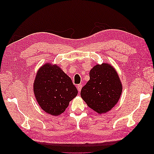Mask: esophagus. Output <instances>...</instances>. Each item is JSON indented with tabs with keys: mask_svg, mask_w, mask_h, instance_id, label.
Here are the masks:
<instances>
[{
	"mask_svg": "<svg viewBox=\"0 0 154 154\" xmlns=\"http://www.w3.org/2000/svg\"><path fill=\"white\" fill-rule=\"evenodd\" d=\"M82 84H79V85H78V86H77V88H78V91H79V92H80V91H81V90H82Z\"/></svg>",
	"mask_w": 154,
	"mask_h": 154,
	"instance_id": "34e87169",
	"label": "esophagus"
}]
</instances>
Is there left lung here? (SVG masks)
<instances>
[{
  "instance_id": "1",
  "label": "left lung",
  "mask_w": 154,
  "mask_h": 154,
  "mask_svg": "<svg viewBox=\"0 0 154 154\" xmlns=\"http://www.w3.org/2000/svg\"><path fill=\"white\" fill-rule=\"evenodd\" d=\"M90 80L81 91V96L93 110L106 113L118 103L123 87L114 68L109 63L97 64L89 72Z\"/></svg>"
}]
</instances>
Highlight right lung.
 <instances>
[{
	"instance_id": "add662e5",
	"label": "right lung",
	"mask_w": 154,
	"mask_h": 154,
	"mask_svg": "<svg viewBox=\"0 0 154 154\" xmlns=\"http://www.w3.org/2000/svg\"><path fill=\"white\" fill-rule=\"evenodd\" d=\"M33 91L42 109L55 116L63 113L78 94L71 78L57 65L49 63L37 71Z\"/></svg>"
}]
</instances>
